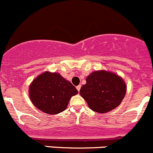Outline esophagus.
<instances>
[{"label": "esophagus", "mask_w": 153, "mask_h": 153, "mask_svg": "<svg viewBox=\"0 0 153 153\" xmlns=\"http://www.w3.org/2000/svg\"><path fill=\"white\" fill-rule=\"evenodd\" d=\"M80 88H81V85L76 86V89H77V91H80Z\"/></svg>", "instance_id": "obj_1"}]
</instances>
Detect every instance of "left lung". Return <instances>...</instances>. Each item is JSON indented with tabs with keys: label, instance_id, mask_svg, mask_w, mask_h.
Returning <instances> with one entry per match:
<instances>
[{
	"label": "left lung",
	"instance_id": "obj_1",
	"mask_svg": "<svg viewBox=\"0 0 153 153\" xmlns=\"http://www.w3.org/2000/svg\"><path fill=\"white\" fill-rule=\"evenodd\" d=\"M126 91L127 86L122 77L111 71L100 70L88 75L79 94L92 111L105 113L120 105Z\"/></svg>",
	"mask_w": 153,
	"mask_h": 153
}]
</instances>
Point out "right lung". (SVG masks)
I'll return each mask as SVG.
<instances>
[{
	"mask_svg": "<svg viewBox=\"0 0 153 153\" xmlns=\"http://www.w3.org/2000/svg\"><path fill=\"white\" fill-rule=\"evenodd\" d=\"M77 94L76 88L56 72H43L33 80L29 88L33 105L49 115L65 111L71 98Z\"/></svg>",
	"mask_w": 153,
	"mask_h": 153,
	"instance_id": "right-lung-1",
	"label": "right lung"
}]
</instances>
